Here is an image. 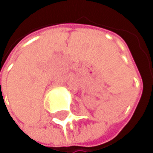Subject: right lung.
Listing matches in <instances>:
<instances>
[{"instance_id": "obj_1", "label": "right lung", "mask_w": 153, "mask_h": 153, "mask_svg": "<svg viewBox=\"0 0 153 153\" xmlns=\"http://www.w3.org/2000/svg\"><path fill=\"white\" fill-rule=\"evenodd\" d=\"M0 83H1V82H0Z\"/></svg>"}]
</instances>
